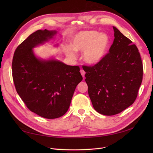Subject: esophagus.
<instances>
[{"mask_svg":"<svg viewBox=\"0 0 153 153\" xmlns=\"http://www.w3.org/2000/svg\"><path fill=\"white\" fill-rule=\"evenodd\" d=\"M80 73H81V75H82V76L83 77H85V72L84 71V69H80Z\"/></svg>","mask_w":153,"mask_h":153,"instance_id":"1","label":"esophagus"}]
</instances>
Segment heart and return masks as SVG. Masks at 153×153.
<instances>
[{
	"label": "heart",
	"mask_w": 153,
	"mask_h": 153,
	"mask_svg": "<svg viewBox=\"0 0 153 153\" xmlns=\"http://www.w3.org/2000/svg\"><path fill=\"white\" fill-rule=\"evenodd\" d=\"M110 38L105 33L96 30H85L78 32L71 42V47L66 50L67 57L76 59V52H82V59L90 64L100 62L107 53L110 47Z\"/></svg>",
	"instance_id": "heart-1"
}]
</instances>
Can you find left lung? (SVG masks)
<instances>
[{
	"label": "left lung",
	"mask_w": 153,
	"mask_h": 153,
	"mask_svg": "<svg viewBox=\"0 0 153 153\" xmlns=\"http://www.w3.org/2000/svg\"><path fill=\"white\" fill-rule=\"evenodd\" d=\"M114 39L101 61L84 66L88 93L94 108L105 115L123 112L137 98L143 78V64L135 44L113 27Z\"/></svg>",
	"instance_id": "obj_1"
}]
</instances>
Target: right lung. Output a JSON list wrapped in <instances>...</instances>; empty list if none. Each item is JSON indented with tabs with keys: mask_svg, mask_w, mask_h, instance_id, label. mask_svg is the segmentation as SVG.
I'll return each instance as SVG.
<instances>
[{
	"mask_svg": "<svg viewBox=\"0 0 153 153\" xmlns=\"http://www.w3.org/2000/svg\"><path fill=\"white\" fill-rule=\"evenodd\" d=\"M38 30L18 45L14 53L12 75L17 93L31 112L46 119L62 116L68 111L76 87L82 80L79 66L56 60L37 58L32 48L56 34Z\"/></svg>",
	"mask_w": 153,
	"mask_h": 153,
	"instance_id": "1",
	"label": "right lung"
}]
</instances>
